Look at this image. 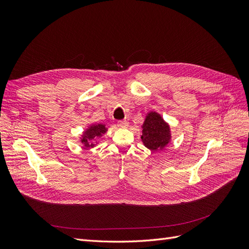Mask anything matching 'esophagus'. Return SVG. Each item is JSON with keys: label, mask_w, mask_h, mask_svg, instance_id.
<instances>
[{"label": "esophagus", "mask_w": 249, "mask_h": 249, "mask_svg": "<svg viewBox=\"0 0 249 249\" xmlns=\"http://www.w3.org/2000/svg\"><path fill=\"white\" fill-rule=\"evenodd\" d=\"M117 124L120 127H127V125H129V123H127L126 120H119V122L117 123Z\"/></svg>", "instance_id": "34e87169"}]
</instances>
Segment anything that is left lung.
<instances>
[{
  "mask_svg": "<svg viewBox=\"0 0 249 249\" xmlns=\"http://www.w3.org/2000/svg\"><path fill=\"white\" fill-rule=\"evenodd\" d=\"M141 127V140L148 149L157 152L169 144L171 140L170 126L158 112H148Z\"/></svg>",
  "mask_w": 249,
  "mask_h": 249,
  "instance_id": "1",
  "label": "left lung"
}]
</instances>
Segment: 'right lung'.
I'll use <instances>...</instances> for the list:
<instances>
[{"label": "right lung", "mask_w": 249, "mask_h": 249, "mask_svg": "<svg viewBox=\"0 0 249 249\" xmlns=\"http://www.w3.org/2000/svg\"><path fill=\"white\" fill-rule=\"evenodd\" d=\"M108 131L106 124H92L81 135V142L85 148H92L97 144V139Z\"/></svg>", "instance_id": "obj_1"}]
</instances>
